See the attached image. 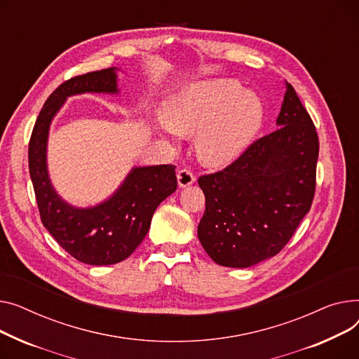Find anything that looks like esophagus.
Segmentation results:
<instances>
[{
	"label": "esophagus",
	"instance_id": "34e87169",
	"mask_svg": "<svg viewBox=\"0 0 359 359\" xmlns=\"http://www.w3.org/2000/svg\"><path fill=\"white\" fill-rule=\"evenodd\" d=\"M177 178H178V185L180 187H188V185L194 184V181H196L194 174L189 171V170H187V168H184V170L178 171Z\"/></svg>",
	"mask_w": 359,
	"mask_h": 359
}]
</instances>
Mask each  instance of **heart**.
Returning <instances> with one entry per match:
<instances>
[{
    "mask_svg": "<svg viewBox=\"0 0 359 359\" xmlns=\"http://www.w3.org/2000/svg\"><path fill=\"white\" fill-rule=\"evenodd\" d=\"M261 97L235 79L204 81L166 104L163 118L180 136H196L198 158L212 166L235 161L261 130Z\"/></svg>",
    "mask_w": 359,
    "mask_h": 359,
    "instance_id": "heart-1",
    "label": "heart"
}]
</instances>
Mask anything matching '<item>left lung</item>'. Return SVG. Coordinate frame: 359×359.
Segmentation results:
<instances>
[{
	"label": "left lung",
	"mask_w": 359,
	"mask_h": 359,
	"mask_svg": "<svg viewBox=\"0 0 359 359\" xmlns=\"http://www.w3.org/2000/svg\"><path fill=\"white\" fill-rule=\"evenodd\" d=\"M285 90L280 128L198 178L205 196L198 239L219 265L246 268L277 255L311 207L319 136L287 81Z\"/></svg>",
	"instance_id": "1"
}]
</instances>
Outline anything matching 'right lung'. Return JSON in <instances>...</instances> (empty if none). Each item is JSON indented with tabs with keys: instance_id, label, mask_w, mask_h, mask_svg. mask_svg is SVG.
I'll use <instances>...</instances> for the list:
<instances>
[{
	"instance_id": "add662e5",
	"label": "right lung",
	"mask_w": 359,
	"mask_h": 359,
	"mask_svg": "<svg viewBox=\"0 0 359 359\" xmlns=\"http://www.w3.org/2000/svg\"><path fill=\"white\" fill-rule=\"evenodd\" d=\"M114 68L72 76L49 95L29 142V170L40 219L56 242L75 259L111 265L129 258L144 239L156 207L177 189L175 165L135 168L118 191L93 208H75L62 201L46 170L49 124L69 95L117 93Z\"/></svg>"
}]
</instances>
